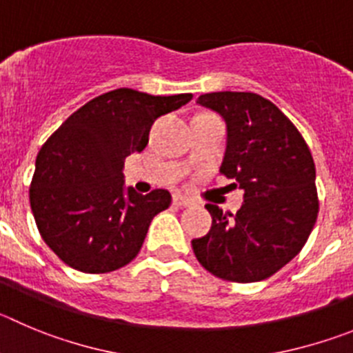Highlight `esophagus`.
Wrapping results in <instances>:
<instances>
[{
	"instance_id": "1",
	"label": "esophagus",
	"mask_w": 353,
	"mask_h": 353,
	"mask_svg": "<svg viewBox=\"0 0 353 353\" xmlns=\"http://www.w3.org/2000/svg\"><path fill=\"white\" fill-rule=\"evenodd\" d=\"M172 203L176 207H190L193 205V200H190L188 196H183V195H174Z\"/></svg>"
}]
</instances>
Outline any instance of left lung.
Masks as SVG:
<instances>
[{
  "instance_id": "8db88e82",
  "label": "left lung",
  "mask_w": 353,
  "mask_h": 353,
  "mask_svg": "<svg viewBox=\"0 0 353 353\" xmlns=\"http://www.w3.org/2000/svg\"><path fill=\"white\" fill-rule=\"evenodd\" d=\"M200 106L228 125L219 172L243 190L236 214L214 203L212 226L192 240L200 265L228 282L265 281L303 249L319 214L315 163L298 128L268 99L252 92H212Z\"/></svg>"
}]
</instances>
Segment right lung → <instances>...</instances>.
<instances>
[{
    "label": "right lung",
    "instance_id": "right-lung-1",
    "mask_svg": "<svg viewBox=\"0 0 353 353\" xmlns=\"http://www.w3.org/2000/svg\"><path fill=\"white\" fill-rule=\"evenodd\" d=\"M192 97L117 88L74 111L43 144L29 202L39 235L65 265L108 273L139 254L151 219L172 196L123 190V161L146 148L158 117Z\"/></svg>",
    "mask_w": 353,
    "mask_h": 353
}]
</instances>
